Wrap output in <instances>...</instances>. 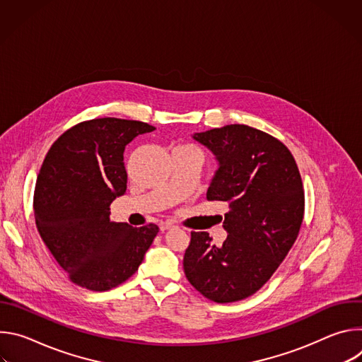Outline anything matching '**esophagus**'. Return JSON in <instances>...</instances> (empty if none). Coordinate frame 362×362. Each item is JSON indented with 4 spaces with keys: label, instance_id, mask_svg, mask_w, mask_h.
<instances>
[{
    "label": "esophagus",
    "instance_id": "esophagus-1",
    "mask_svg": "<svg viewBox=\"0 0 362 362\" xmlns=\"http://www.w3.org/2000/svg\"><path fill=\"white\" fill-rule=\"evenodd\" d=\"M160 230L162 232H165V230H168V229H172L173 228V225L172 223H169V222H160Z\"/></svg>",
    "mask_w": 362,
    "mask_h": 362
}]
</instances>
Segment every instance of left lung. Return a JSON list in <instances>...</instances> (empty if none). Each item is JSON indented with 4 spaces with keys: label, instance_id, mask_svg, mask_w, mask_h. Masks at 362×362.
<instances>
[{
    "label": "left lung",
    "instance_id": "obj_1",
    "mask_svg": "<svg viewBox=\"0 0 362 362\" xmlns=\"http://www.w3.org/2000/svg\"><path fill=\"white\" fill-rule=\"evenodd\" d=\"M218 162L206 199L228 204L222 246L192 232L187 281L208 299L235 302L261 289L295 243L303 219L300 175L288 147L245 124L194 133Z\"/></svg>",
    "mask_w": 362,
    "mask_h": 362
}]
</instances>
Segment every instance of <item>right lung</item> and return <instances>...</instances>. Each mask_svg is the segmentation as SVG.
<instances>
[{
  "instance_id": "1",
  "label": "right lung",
  "mask_w": 362,
  "mask_h": 362,
  "mask_svg": "<svg viewBox=\"0 0 362 362\" xmlns=\"http://www.w3.org/2000/svg\"><path fill=\"white\" fill-rule=\"evenodd\" d=\"M154 127L116 117L93 119L64 132L37 177L34 216L41 239L69 278L109 291L140 267L159 228L110 221L112 202L127 189L126 146Z\"/></svg>"
}]
</instances>
